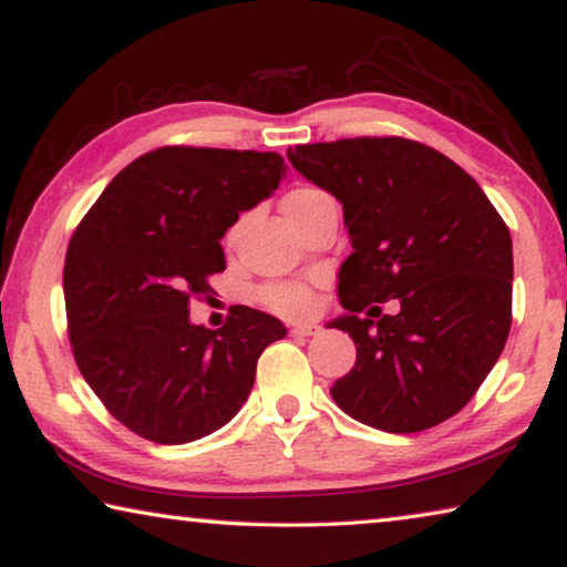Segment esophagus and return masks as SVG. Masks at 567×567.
<instances>
[{"label":"esophagus","instance_id":"esophagus-1","mask_svg":"<svg viewBox=\"0 0 567 567\" xmlns=\"http://www.w3.org/2000/svg\"><path fill=\"white\" fill-rule=\"evenodd\" d=\"M289 331L291 337H313V333L319 331V327H313V323H293Z\"/></svg>","mask_w":567,"mask_h":567}]
</instances>
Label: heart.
Here are the masks:
<instances>
[{
    "label": "heart",
    "instance_id": "obj_1",
    "mask_svg": "<svg viewBox=\"0 0 567 567\" xmlns=\"http://www.w3.org/2000/svg\"><path fill=\"white\" fill-rule=\"evenodd\" d=\"M321 193L323 190L309 188V185L291 188L281 200L286 216L293 218L296 213H301L313 198L321 196ZM258 301H261L268 311L278 313V317H301V313L311 309L313 296L309 286L296 284V281H278V284L264 286L261 293H258Z\"/></svg>",
    "mask_w": 567,
    "mask_h": 567
}]
</instances>
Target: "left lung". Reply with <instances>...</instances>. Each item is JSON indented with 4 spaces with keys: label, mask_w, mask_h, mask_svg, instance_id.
Instances as JSON below:
<instances>
[{
    "label": "left lung",
    "mask_w": 567,
    "mask_h": 567,
    "mask_svg": "<svg viewBox=\"0 0 567 567\" xmlns=\"http://www.w3.org/2000/svg\"><path fill=\"white\" fill-rule=\"evenodd\" d=\"M289 161L344 206L339 301L357 361L331 396L357 422L412 434L465 406L513 323V238L472 175L410 137L296 145ZM400 299L394 318L371 302ZM370 306L371 320L358 313Z\"/></svg>",
    "instance_id": "8db88e82"
}]
</instances>
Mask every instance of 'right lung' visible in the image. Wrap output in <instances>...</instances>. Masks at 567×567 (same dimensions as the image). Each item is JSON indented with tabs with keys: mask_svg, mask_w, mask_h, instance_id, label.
Masks as SVG:
<instances>
[{
	"mask_svg": "<svg viewBox=\"0 0 567 567\" xmlns=\"http://www.w3.org/2000/svg\"><path fill=\"white\" fill-rule=\"evenodd\" d=\"M284 173L278 153L155 147L74 228L62 274L72 354L105 410L143 440L185 444L220 430L254 389L261 351L286 337L248 306L216 331L188 319L226 268L223 234Z\"/></svg>",
	"mask_w": 567,
	"mask_h": 567,
	"instance_id": "1",
	"label": "right lung"
}]
</instances>
